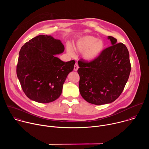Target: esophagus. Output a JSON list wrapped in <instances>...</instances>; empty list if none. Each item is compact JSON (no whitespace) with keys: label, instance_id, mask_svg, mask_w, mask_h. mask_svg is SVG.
Listing matches in <instances>:
<instances>
[{"label":"esophagus","instance_id":"34e87169","mask_svg":"<svg viewBox=\"0 0 149 149\" xmlns=\"http://www.w3.org/2000/svg\"><path fill=\"white\" fill-rule=\"evenodd\" d=\"M78 68H79V66H78V63H75L74 67V70H75V71H77L78 69Z\"/></svg>","mask_w":149,"mask_h":149}]
</instances>
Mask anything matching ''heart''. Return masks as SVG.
<instances>
[{
    "instance_id": "heart-1",
    "label": "heart",
    "mask_w": 149,
    "mask_h": 149,
    "mask_svg": "<svg viewBox=\"0 0 149 149\" xmlns=\"http://www.w3.org/2000/svg\"><path fill=\"white\" fill-rule=\"evenodd\" d=\"M104 48L102 40L97 39L93 36H86L79 39L75 45V49L81 52H84V58L88 61H91L98 57ZM68 52L73 55L74 53L70 48H68Z\"/></svg>"
}]
</instances>
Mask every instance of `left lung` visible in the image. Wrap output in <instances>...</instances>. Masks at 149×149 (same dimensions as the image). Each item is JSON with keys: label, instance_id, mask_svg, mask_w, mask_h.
<instances>
[{"label": "left lung", "instance_id": "1", "mask_svg": "<svg viewBox=\"0 0 149 149\" xmlns=\"http://www.w3.org/2000/svg\"><path fill=\"white\" fill-rule=\"evenodd\" d=\"M112 45L96 59L78 61L79 89L87 102L102 105L114 101L122 93L131 71L129 51L123 43L109 36Z\"/></svg>", "mask_w": 149, "mask_h": 149}]
</instances>
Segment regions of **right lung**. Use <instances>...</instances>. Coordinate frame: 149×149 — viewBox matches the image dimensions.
Returning a JSON list of instances; mask_svg holds the SVG:
<instances>
[{
	"label": "right lung",
	"instance_id": "right-lung-1",
	"mask_svg": "<svg viewBox=\"0 0 149 149\" xmlns=\"http://www.w3.org/2000/svg\"><path fill=\"white\" fill-rule=\"evenodd\" d=\"M64 49L60 40L48 35L35 36L21 48L16 74L29 98L48 103L61 95L63 84L75 63L74 60L64 62L55 56Z\"/></svg>",
	"mask_w": 149,
	"mask_h": 149
}]
</instances>
